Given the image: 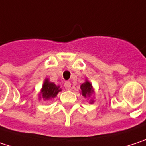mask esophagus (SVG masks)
Masks as SVG:
<instances>
[{"label": "esophagus", "mask_w": 146, "mask_h": 146, "mask_svg": "<svg viewBox=\"0 0 146 146\" xmlns=\"http://www.w3.org/2000/svg\"><path fill=\"white\" fill-rule=\"evenodd\" d=\"M64 86L66 90H70V87H71V83L70 82H65L64 84Z\"/></svg>", "instance_id": "esophagus-1"}]
</instances>
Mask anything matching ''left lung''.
<instances>
[{
	"label": "left lung",
	"mask_w": 146,
	"mask_h": 146,
	"mask_svg": "<svg viewBox=\"0 0 146 146\" xmlns=\"http://www.w3.org/2000/svg\"><path fill=\"white\" fill-rule=\"evenodd\" d=\"M81 89H82V95L85 98L86 96H88V95L92 94V92H93L92 86V84L89 82H86L85 83H83L82 86H81Z\"/></svg>",
	"instance_id": "left-lung-1"
}]
</instances>
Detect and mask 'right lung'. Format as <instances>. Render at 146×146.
Masks as SVG:
<instances>
[{"label":"right lung","mask_w":146,"mask_h":146,"mask_svg":"<svg viewBox=\"0 0 146 146\" xmlns=\"http://www.w3.org/2000/svg\"><path fill=\"white\" fill-rule=\"evenodd\" d=\"M61 90L60 89V86H56L55 84L49 82L48 80H45L44 83L43 88H42V97L44 99L48 100L49 98H54L57 96L58 92H60Z\"/></svg>","instance_id":"add662e5"}]
</instances>
